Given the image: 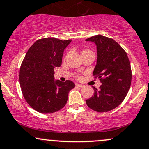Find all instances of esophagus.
<instances>
[{"instance_id": "obj_1", "label": "esophagus", "mask_w": 149, "mask_h": 149, "mask_svg": "<svg viewBox=\"0 0 149 149\" xmlns=\"http://www.w3.org/2000/svg\"><path fill=\"white\" fill-rule=\"evenodd\" d=\"M76 85L77 87H83L84 85H81V84H79V83H76Z\"/></svg>"}]
</instances>
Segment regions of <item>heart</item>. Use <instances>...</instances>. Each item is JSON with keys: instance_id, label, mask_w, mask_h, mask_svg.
Returning <instances> with one entry per match:
<instances>
[{"instance_id": "obj_1", "label": "heart", "mask_w": 149, "mask_h": 149, "mask_svg": "<svg viewBox=\"0 0 149 149\" xmlns=\"http://www.w3.org/2000/svg\"><path fill=\"white\" fill-rule=\"evenodd\" d=\"M78 78H80V77H79V76H78Z\"/></svg>"}]
</instances>
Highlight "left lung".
Instances as JSON below:
<instances>
[{
    "mask_svg": "<svg viewBox=\"0 0 149 149\" xmlns=\"http://www.w3.org/2000/svg\"><path fill=\"white\" fill-rule=\"evenodd\" d=\"M96 44L97 62L93 76L102 83L93 87L94 96L86 100L87 106L98 112H108L122 103L132 80L130 61L126 52L113 39L95 35L86 39Z\"/></svg>",
    "mask_w": 149,
    "mask_h": 149,
    "instance_id": "left-lung-1",
    "label": "left lung"
}]
</instances>
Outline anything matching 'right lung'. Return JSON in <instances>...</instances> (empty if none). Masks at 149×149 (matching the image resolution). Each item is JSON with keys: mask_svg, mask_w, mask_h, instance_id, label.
Segmentation results:
<instances>
[{"mask_svg": "<svg viewBox=\"0 0 149 149\" xmlns=\"http://www.w3.org/2000/svg\"><path fill=\"white\" fill-rule=\"evenodd\" d=\"M71 39L48 37L31 46L21 63L19 82L23 97L34 110L50 114L67 104L69 91L75 87L71 80H54V69L62 64L64 50Z\"/></svg>", "mask_w": 149, "mask_h": 149, "instance_id": "1", "label": "right lung"}]
</instances>
